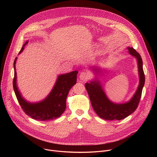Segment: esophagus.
<instances>
[{
	"label": "esophagus",
	"mask_w": 157,
	"mask_h": 157,
	"mask_svg": "<svg viewBox=\"0 0 157 157\" xmlns=\"http://www.w3.org/2000/svg\"><path fill=\"white\" fill-rule=\"evenodd\" d=\"M89 78V74L87 71H82L80 73L79 78L82 81H86Z\"/></svg>",
	"instance_id": "1"
}]
</instances>
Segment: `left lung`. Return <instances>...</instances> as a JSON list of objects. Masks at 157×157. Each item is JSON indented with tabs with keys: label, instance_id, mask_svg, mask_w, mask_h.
Returning <instances> with one entry per match:
<instances>
[{
	"label": "left lung",
	"instance_id": "obj_1",
	"mask_svg": "<svg viewBox=\"0 0 157 157\" xmlns=\"http://www.w3.org/2000/svg\"><path fill=\"white\" fill-rule=\"evenodd\" d=\"M128 53L137 59L140 83L136 93L131 100L125 104H116L110 101L98 81H91L90 83H86L85 87L90 99L92 106L96 113L101 118L107 120H122L125 119L135 111L139 104L142 89L145 84V75L143 70V62L140 54L132 47H128ZM96 73L99 71L98 68H93Z\"/></svg>",
	"mask_w": 157,
	"mask_h": 157
}]
</instances>
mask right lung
<instances>
[{
    "mask_svg": "<svg viewBox=\"0 0 157 157\" xmlns=\"http://www.w3.org/2000/svg\"><path fill=\"white\" fill-rule=\"evenodd\" d=\"M28 43V41L24 44L19 53L24 49V47ZM17 57L15 59L14 78L13 87L17 99L21 109L25 113L33 119L45 121L58 118L64 113L66 105V100L71 88L76 83L78 71L59 75L52 91L47 98L38 103H30L26 101L20 93L17 87V73L15 71V63Z\"/></svg>",
    "mask_w": 157,
    "mask_h": 157,
    "instance_id": "right-lung-1",
    "label": "right lung"
}]
</instances>
